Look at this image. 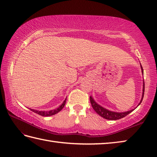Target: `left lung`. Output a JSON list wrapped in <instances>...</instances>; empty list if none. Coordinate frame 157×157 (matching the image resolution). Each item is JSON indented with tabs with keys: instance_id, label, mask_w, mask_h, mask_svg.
<instances>
[{
	"instance_id": "obj_1",
	"label": "left lung",
	"mask_w": 157,
	"mask_h": 157,
	"mask_svg": "<svg viewBox=\"0 0 157 157\" xmlns=\"http://www.w3.org/2000/svg\"><path fill=\"white\" fill-rule=\"evenodd\" d=\"M141 69H142V73H144L143 68H142V65H141ZM144 85H143V93H142V99H141L139 105H140V103H142L143 98H144ZM90 101L91 105H92V106H93V108L94 109V111L98 113V114L101 116V117H103L107 120H110V121H116V120H118V119L124 118L126 116H127L128 113H130L135 109H131V110H130V111L125 112H115L109 111V110L104 108V107H101L97 103L95 102V101L91 96L90 97Z\"/></svg>"
}]
</instances>
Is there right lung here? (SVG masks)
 Instances as JSON below:
<instances>
[{"label": "right lung", "mask_w": 157, "mask_h": 157, "mask_svg": "<svg viewBox=\"0 0 157 157\" xmlns=\"http://www.w3.org/2000/svg\"><path fill=\"white\" fill-rule=\"evenodd\" d=\"M66 101H67V98L64 101H63V103H62V105H60V107H58V108L55 109H52L50 110V111H38V110H36V109H30L31 111H33V112H35L36 113H37V114L40 115V116H50L52 115H54L56 114V113H58L60 111L62 110V109L64 107V105H65L66 103Z\"/></svg>", "instance_id": "add662e5"}]
</instances>
